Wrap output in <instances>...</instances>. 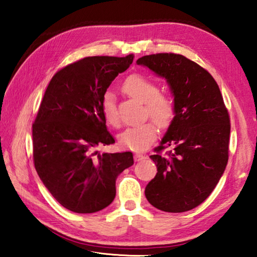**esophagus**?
I'll return each mask as SVG.
<instances>
[{
	"instance_id": "34e87169",
	"label": "esophagus",
	"mask_w": 257,
	"mask_h": 257,
	"mask_svg": "<svg viewBox=\"0 0 257 257\" xmlns=\"http://www.w3.org/2000/svg\"><path fill=\"white\" fill-rule=\"evenodd\" d=\"M134 158H135V160H136V161H141V160H143V159L145 158V155H143L141 153H136V154H135Z\"/></svg>"
}]
</instances>
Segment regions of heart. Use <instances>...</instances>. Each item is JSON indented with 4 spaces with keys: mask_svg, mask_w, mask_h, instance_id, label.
Listing matches in <instances>:
<instances>
[{
    "mask_svg": "<svg viewBox=\"0 0 257 257\" xmlns=\"http://www.w3.org/2000/svg\"><path fill=\"white\" fill-rule=\"evenodd\" d=\"M122 89L129 96L144 103L145 118H152L160 128H168L176 115V101L172 95L161 93L158 82L143 75H133L124 80ZM102 111L106 122L113 128L121 127V118L114 95L106 92L102 98ZM158 129L153 121L129 128L120 135L119 143L123 149L144 151L156 137Z\"/></svg>",
    "mask_w": 257,
    "mask_h": 257,
    "instance_id": "heart-1",
    "label": "heart"
}]
</instances>
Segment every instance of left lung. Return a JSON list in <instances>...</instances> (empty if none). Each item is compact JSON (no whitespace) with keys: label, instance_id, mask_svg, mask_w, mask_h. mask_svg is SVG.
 Wrapping results in <instances>:
<instances>
[{"label":"left lung","instance_id":"left-lung-1","mask_svg":"<svg viewBox=\"0 0 257 257\" xmlns=\"http://www.w3.org/2000/svg\"><path fill=\"white\" fill-rule=\"evenodd\" d=\"M137 63L164 77L176 101L175 119L150 156L158 173L145 196L164 212L193 210L210 196L228 163L230 116L222 94L206 69L181 54L145 55Z\"/></svg>","mask_w":257,"mask_h":257}]
</instances>
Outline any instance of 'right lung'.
I'll list each match as a JSON object with an SVG mask.
<instances>
[{"label": "right lung", "instance_id": "1", "mask_svg": "<svg viewBox=\"0 0 257 257\" xmlns=\"http://www.w3.org/2000/svg\"><path fill=\"white\" fill-rule=\"evenodd\" d=\"M135 58L87 56L52 77L33 123V159L41 180L63 207L94 213L115 197V179L134 164L132 152L99 154L114 144L102 98Z\"/></svg>", "mask_w": 257, "mask_h": 257}]
</instances>
